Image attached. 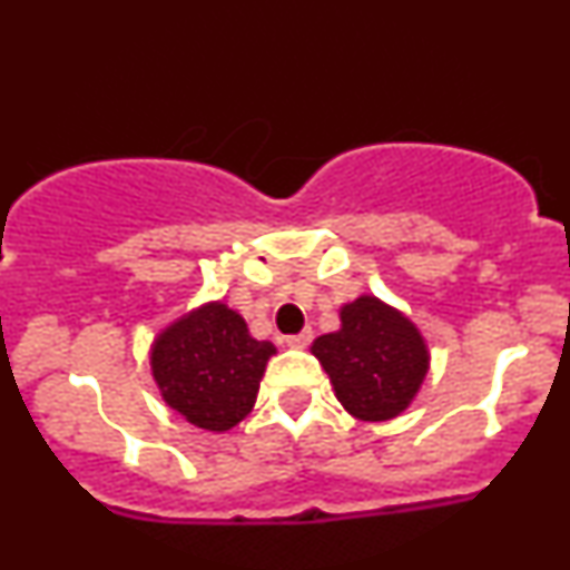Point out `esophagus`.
Returning a JSON list of instances; mask_svg holds the SVG:
<instances>
[{"instance_id": "34e87169", "label": "esophagus", "mask_w": 570, "mask_h": 570, "mask_svg": "<svg viewBox=\"0 0 570 570\" xmlns=\"http://www.w3.org/2000/svg\"><path fill=\"white\" fill-rule=\"evenodd\" d=\"M311 343H313V330H303L299 335L286 337V345H289V348H307Z\"/></svg>"}]
</instances>
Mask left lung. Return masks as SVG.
Returning a JSON list of instances; mask_svg holds the SVG:
<instances>
[{
	"mask_svg": "<svg viewBox=\"0 0 570 570\" xmlns=\"http://www.w3.org/2000/svg\"><path fill=\"white\" fill-rule=\"evenodd\" d=\"M311 351L340 404L358 421L396 417L429 372V351L415 324L370 294L343 305L340 330L316 337Z\"/></svg>",
	"mask_w": 570,
	"mask_h": 570,
	"instance_id": "8db88e82",
	"label": "left lung"
}]
</instances>
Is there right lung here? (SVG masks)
Returning a JSON list of instances; mask_svg holds the SVG:
<instances>
[{
    "label": "right lung",
    "instance_id": "obj_1",
    "mask_svg": "<svg viewBox=\"0 0 570 570\" xmlns=\"http://www.w3.org/2000/svg\"><path fill=\"white\" fill-rule=\"evenodd\" d=\"M273 353L238 313L208 303L160 332L149 362L168 407L198 429L227 431L252 412Z\"/></svg>",
    "mask_w": 570,
    "mask_h": 570
}]
</instances>
